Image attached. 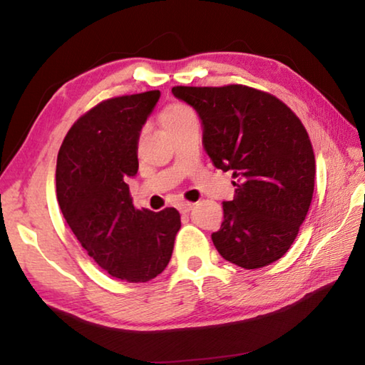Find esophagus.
Segmentation results:
<instances>
[{"instance_id":"34e87169","label":"esophagus","mask_w":365,"mask_h":365,"mask_svg":"<svg viewBox=\"0 0 365 365\" xmlns=\"http://www.w3.org/2000/svg\"><path fill=\"white\" fill-rule=\"evenodd\" d=\"M195 207V205L193 202H188V201H182L180 205H178V211H180L182 214H187V212H190L191 209Z\"/></svg>"}]
</instances>
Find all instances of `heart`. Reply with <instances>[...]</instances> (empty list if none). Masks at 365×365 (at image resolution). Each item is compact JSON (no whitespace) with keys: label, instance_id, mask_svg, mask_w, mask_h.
Masks as SVG:
<instances>
[{"label":"heart","instance_id":"obj_1","mask_svg":"<svg viewBox=\"0 0 365 365\" xmlns=\"http://www.w3.org/2000/svg\"><path fill=\"white\" fill-rule=\"evenodd\" d=\"M196 113L190 106L183 103H172L169 104L168 108L163 110V114H160V120H163L164 127L170 130V128H174L178 123L185 122L187 119H191V117H195Z\"/></svg>","mask_w":365,"mask_h":365}]
</instances>
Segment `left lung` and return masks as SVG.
Returning a JSON list of instances; mask_svg holds the SVG:
<instances>
[{
	"label": "left lung",
	"mask_w": 365,
	"mask_h": 365,
	"mask_svg": "<svg viewBox=\"0 0 365 365\" xmlns=\"http://www.w3.org/2000/svg\"><path fill=\"white\" fill-rule=\"evenodd\" d=\"M172 93L196 109L206 153L235 178L212 233L215 250L243 269L279 261L312 201L316 158L304 125L279 98L246 85L174 86Z\"/></svg>",
	"instance_id": "1"
}]
</instances>
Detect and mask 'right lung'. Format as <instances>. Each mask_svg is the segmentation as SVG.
<instances>
[{
	"label": "right lung",
	"instance_id": "1",
	"mask_svg": "<svg viewBox=\"0 0 365 365\" xmlns=\"http://www.w3.org/2000/svg\"><path fill=\"white\" fill-rule=\"evenodd\" d=\"M159 90L104 100L78 117L58 153L56 195L67 225L101 269L150 282L170 261L180 214L135 209L127 178L138 172L140 130Z\"/></svg>",
	"mask_w": 365,
	"mask_h": 365
}]
</instances>
